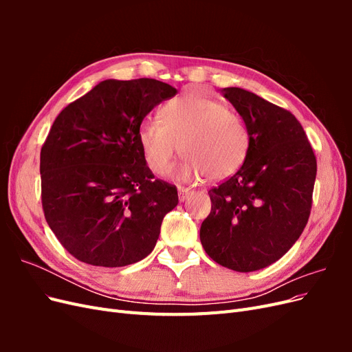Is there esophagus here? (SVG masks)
Listing matches in <instances>:
<instances>
[{
	"mask_svg": "<svg viewBox=\"0 0 352 352\" xmlns=\"http://www.w3.org/2000/svg\"><path fill=\"white\" fill-rule=\"evenodd\" d=\"M177 194H179V201H180V202H185V201L188 199V197H189L190 194H192V192H190V189L180 186V188L177 189Z\"/></svg>",
	"mask_w": 352,
	"mask_h": 352,
	"instance_id": "esophagus-1",
	"label": "esophagus"
}]
</instances>
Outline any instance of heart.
I'll return each instance as SVG.
<instances>
[{
  "mask_svg": "<svg viewBox=\"0 0 352 352\" xmlns=\"http://www.w3.org/2000/svg\"><path fill=\"white\" fill-rule=\"evenodd\" d=\"M162 121L146 120L138 132L145 162L154 173H166L182 151L186 157L175 170L180 182L204 176L223 180L242 166L248 153V131L243 120L223 102L197 94L170 101Z\"/></svg>",
  "mask_w": 352,
  "mask_h": 352,
  "instance_id": "heart-1",
  "label": "heart"
}]
</instances>
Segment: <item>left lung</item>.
<instances>
[{
  "label": "left lung",
  "instance_id": "left-lung-1",
  "mask_svg": "<svg viewBox=\"0 0 352 352\" xmlns=\"http://www.w3.org/2000/svg\"><path fill=\"white\" fill-rule=\"evenodd\" d=\"M248 131L238 172L208 190L211 211L199 239L210 257L235 272H255L292 248L310 217L317 163L295 116L242 88H225Z\"/></svg>",
  "mask_w": 352,
  "mask_h": 352
}]
</instances>
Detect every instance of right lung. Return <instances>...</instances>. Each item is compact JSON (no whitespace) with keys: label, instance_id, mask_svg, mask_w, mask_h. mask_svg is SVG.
<instances>
[{"label":"right lung","instance_id":"add662e5","mask_svg":"<svg viewBox=\"0 0 352 352\" xmlns=\"http://www.w3.org/2000/svg\"><path fill=\"white\" fill-rule=\"evenodd\" d=\"M155 79L102 80L69 104L41 150L42 207L74 258L123 267L154 250L177 189L154 179L138 142L145 116L176 95Z\"/></svg>","mask_w":352,"mask_h":352}]
</instances>
